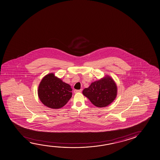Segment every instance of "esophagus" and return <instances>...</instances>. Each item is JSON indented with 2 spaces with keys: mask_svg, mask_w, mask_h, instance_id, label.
<instances>
[{
  "mask_svg": "<svg viewBox=\"0 0 160 160\" xmlns=\"http://www.w3.org/2000/svg\"><path fill=\"white\" fill-rule=\"evenodd\" d=\"M81 91H82V89H80V90H74V93H78V92H81Z\"/></svg>",
  "mask_w": 160,
  "mask_h": 160,
  "instance_id": "obj_1",
  "label": "esophagus"
}]
</instances>
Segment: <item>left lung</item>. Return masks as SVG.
<instances>
[{
    "label": "left lung",
    "instance_id": "1",
    "mask_svg": "<svg viewBox=\"0 0 160 160\" xmlns=\"http://www.w3.org/2000/svg\"><path fill=\"white\" fill-rule=\"evenodd\" d=\"M117 92L115 81L107 75L92 82L89 88L84 89L82 93L95 106L104 108L113 102L117 96Z\"/></svg>",
    "mask_w": 160,
    "mask_h": 160
}]
</instances>
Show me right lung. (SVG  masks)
Masks as SVG:
<instances>
[{
  "label": "right lung",
  "instance_id": "1",
  "mask_svg": "<svg viewBox=\"0 0 160 160\" xmlns=\"http://www.w3.org/2000/svg\"><path fill=\"white\" fill-rule=\"evenodd\" d=\"M71 86L55 76L48 74L42 78L38 87L40 100L45 106L58 109L65 106L72 96Z\"/></svg>",
  "mask_w": 160,
  "mask_h": 160
}]
</instances>
